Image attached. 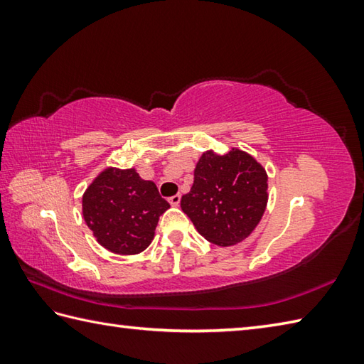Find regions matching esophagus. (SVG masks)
Masks as SVG:
<instances>
[{
  "instance_id": "esophagus-1",
  "label": "esophagus",
  "mask_w": 364,
  "mask_h": 364,
  "mask_svg": "<svg viewBox=\"0 0 364 364\" xmlns=\"http://www.w3.org/2000/svg\"><path fill=\"white\" fill-rule=\"evenodd\" d=\"M168 202H170V205H172V206H178V205H180V202H181V196L180 194L172 196V197L168 198Z\"/></svg>"
}]
</instances>
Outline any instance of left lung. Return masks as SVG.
Masks as SVG:
<instances>
[{
  "instance_id": "left-lung-1",
  "label": "left lung",
  "mask_w": 364,
  "mask_h": 364,
  "mask_svg": "<svg viewBox=\"0 0 364 364\" xmlns=\"http://www.w3.org/2000/svg\"><path fill=\"white\" fill-rule=\"evenodd\" d=\"M267 198L266 170L249 153L208 150L197 162L191 191L181 197V210L206 241L228 247L257 228Z\"/></svg>"
}]
</instances>
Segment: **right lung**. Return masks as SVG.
<instances>
[{"instance_id":"1","label":"right lung","mask_w":364,"mask_h":364,"mask_svg":"<svg viewBox=\"0 0 364 364\" xmlns=\"http://www.w3.org/2000/svg\"><path fill=\"white\" fill-rule=\"evenodd\" d=\"M168 208L156 184L142 180L134 168H105L82 196L87 227L100 245L117 255L144 252Z\"/></svg>"}]
</instances>
